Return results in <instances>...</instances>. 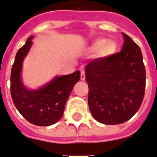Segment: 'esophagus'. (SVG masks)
<instances>
[{"instance_id":"34e87169","label":"esophagus","mask_w":157,"mask_h":157,"mask_svg":"<svg viewBox=\"0 0 157 157\" xmlns=\"http://www.w3.org/2000/svg\"><path fill=\"white\" fill-rule=\"evenodd\" d=\"M81 81H85V73L84 71L81 72Z\"/></svg>"}]
</instances>
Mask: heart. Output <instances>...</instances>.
Segmentation results:
<instances>
[{
    "label": "heart",
    "instance_id": "b5f03b06",
    "mask_svg": "<svg viewBox=\"0 0 157 157\" xmlns=\"http://www.w3.org/2000/svg\"><path fill=\"white\" fill-rule=\"evenodd\" d=\"M93 48L97 50L102 49L104 55L108 56L115 52L117 46L113 41H108V40L102 38L95 42L93 44Z\"/></svg>",
    "mask_w": 157,
    "mask_h": 157
}]
</instances>
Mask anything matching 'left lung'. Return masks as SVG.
<instances>
[{
    "instance_id": "obj_1",
    "label": "left lung",
    "mask_w": 157,
    "mask_h": 157,
    "mask_svg": "<svg viewBox=\"0 0 157 157\" xmlns=\"http://www.w3.org/2000/svg\"><path fill=\"white\" fill-rule=\"evenodd\" d=\"M122 50L91 60L85 67L89 110L105 124H119L138 111L145 91L146 72L141 50L123 33Z\"/></svg>"
}]
</instances>
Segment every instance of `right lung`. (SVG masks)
<instances>
[{"mask_svg": "<svg viewBox=\"0 0 157 157\" xmlns=\"http://www.w3.org/2000/svg\"><path fill=\"white\" fill-rule=\"evenodd\" d=\"M30 36L17 52L12 67L10 92L13 101L19 113L29 122L38 126H49L62 117L65 103L76 83L80 72L56 76L48 85L38 90H28L21 81L22 62L32 44Z\"/></svg>", "mask_w": 157, "mask_h": 157, "instance_id": "add662e5", "label": "right lung"}]
</instances>
